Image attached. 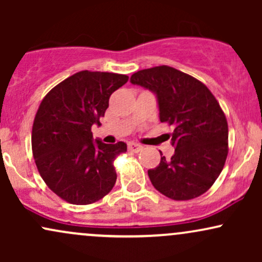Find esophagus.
Masks as SVG:
<instances>
[{
	"mask_svg": "<svg viewBox=\"0 0 262 262\" xmlns=\"http://www.w3.org/2000/svg\"><path fill=\"white\" fill-rule=\"evenodd\" d=\"M128 150L132 152H139L140 150H143V145H140V144L138 143H129Z\"/></svg>",
	"mask_w": 262,
	"mask_h": 262,
	"instance_id": "esophagus-1",
	"label": "esophagus"
}]
</instances>
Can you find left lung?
<instances>
[{
  "label": "left lung",
  "instance_id": "8db88e82",
  "mask_svg": "<svg viewBox=\"0 0 262 262\" xmlns=\"http://www.w3.org/2000/svg\"><path fill=\"white\" fill-rule=\"evenodd\" d=\"M130 82L158 97L160 121L172 125L169 134L175 154L148 171L152 186L175 201L200 197L221 175L228 156V122L208 87L167 65L137 71Z\"/></svg>",
  "mask_w": 262,
  "mask_h": 262
}]
</instances>
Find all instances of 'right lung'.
I'll list each match as a JSON object with an SVG mask.
<instances>
[{
  "instance_id": "obj_1",
  "label": "right lung",
  "mask_w": 262,
  "mask_h": 262,
  "mask_svg": "<svg viewBox=\"0 0 262 262\" xmlns=\"http://www.w3.org/2000/svg\"><path fill=\"white\" fill-rule=\"evenodd\" d=\"M127 75L83 70L47 93L32 129V150L41 179L71 204H91L111 192L117 180L113 161L127 144L93 143L91 128L100 125L111 95Z\"/></svg>"
}]
</instances>
